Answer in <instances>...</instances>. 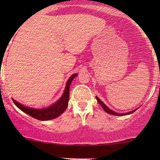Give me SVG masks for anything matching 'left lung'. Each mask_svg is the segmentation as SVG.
Masks as SVG:
<instances>
[{
  "label": "left lung",
  "instance_id": "obj_1",
  "mask_svg": "<svg viewBox=\"0 0 160 160\" xmlns=\"http://www.w3.org/2000/svg\"><path fill=\"white\" fill-rule=\"evenodd\" d=\"M96 99H97V100H98V102H99L100 103V106H102V108H103V110L106 111V113H109V114H111V115H115V116H125V115H129V114H131V113H132L133 112H135V111L137 110L138 108H136V109H135V110H133V111H129V112H128V113H117V112H115V111H112V110H111L110 108H108V106H106V105H105L103 102H102L101 100H100L99 98H98L97 96H96Z\"/></svg>",
  "mask_w": 160,
  "mask_h": 160
}]
</instances>
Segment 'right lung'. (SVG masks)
Wrapping results in <instances>:
<instances>
[{"label":"right lung","mask_w":160,"mask_h":160,"mask_svg":"<svg viewBox=\"0 0 160 160\" xmlns=\"http://www.w3.org/2000/svg\"><path fill=\"white\" fill-rule=\"evenodd\" d=\"M77 74H73L71 77L67 81L66 86H65L64 92L62 95L59 99L58 101L54 102L53 105L50 106L47 108H30V107L25 106L24 105L19 103L16 100L13 99L14 104L16 105L17 107L25 112L27 114L30 115V117L35 118V119L41 120V121H48V120L53 119L54 118L58 117L62 113L64 112L65 109L67 108L68 105L69 100V89L72 81Z\"/></svg>","instance_id":"1"}]
</instances>
